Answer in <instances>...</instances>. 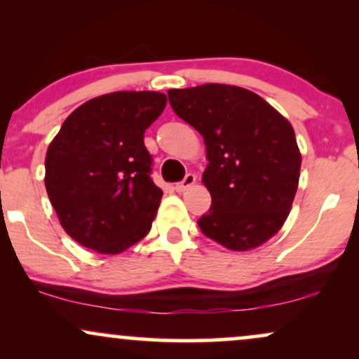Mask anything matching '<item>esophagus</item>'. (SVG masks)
<instances>
[{
	"label": "esophagus",
	"instance_id": "34e87169",
	"mask_svg": "<svg viewBox=\"0 0 359 359\" xmlns=\"http://www.w3.org/2000/svg\"><path fill=\"white\" fill-rule=\"evenodd\" d=\"M196 184V175L194 174H187L184 177V180L182 182H179L175 185V191L177 192H184V191H187L189 187H192V185Z\"/></svg>",
	"mask_w": 359,
	"mask_h": 359
}]
</instances>
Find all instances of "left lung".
<instances>
[{
	"mask_svg": "<svg viewBox=\"0 0 359 359\" xmlns=\"http://www.w3.org/2000/svg\"><path fill=\"white\" fill-rule=\"evenodd\" d=\"M172 109L203 135V182L211 209L201 231L228 250L246 251L278 233L297 192L300 156L294 128L248 89L204 84L170 89Z\"/></svg>",
	"mask_w": 359,
	"mask_h": 359,
	"instance_id": "1",
	"label": "left lung"
}]
</instances>
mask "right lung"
Returning <instances> with one entry per match:
<instances>
[{"label": "right lung", "instance_id": "add662e5", "mask_svg": "<svg viewBox=\"0 0 359 359\" xmlns=\"http://www.w3.org/2000/svg\"><path fill=\"white\" fill-rule=\"evenodd\" d=\"M154 90L94 97L69 114L48 145L45 187L62 228L79 245L116 255L147 236L162 191L143 135L165 109Z\"/></svg>", "mask_w": 359, "mask_h": 359}]
</instances>
